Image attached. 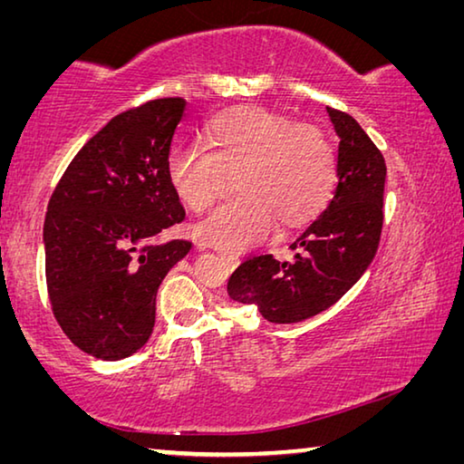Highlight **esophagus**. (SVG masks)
<instances>
[{
	"mask_svg": "<svg viewBox=\"0 0 464 464\" xmlns=\"http://www.w3.org/2000/svg\"><path fill=\"white\" fill-rule=\"evenodd\" d=\"M223 262L229 266V268H237L239 266V256L237 254H229V251H221Z\"/></svg>",
	"mask_w": 464,
	"mask_h": 464,
	"instance_id": "obj_1",
	"label": "esophagus"
}]
</instances>
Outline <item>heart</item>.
Listing matches in <instances>:
<instances>
[{
    "instance_id": "b5f03b06",
    "label": "heart",
    "mask_w": 464,
    "mask_h": 464,
    "mask_svg": "<svg viewBox=\"0 0 464 464\" xmlns=\"http://www.w3.org/2000/svg\"><path fill=\"white\" fill-rule=\"evenodd\" d=\"M202 143L176 147L168 157V178L192 213H204L235 176L239 194L196 231L208 246L247 249L268 237L276 221L285 229L303 227L332 200L337 155L315 124L264 108H237L210 121Z\"/></svg>"
}]
</instances>
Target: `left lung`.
<instances>
[{"mask_svg": "<svg viewBox=\"0 0 464 464\" xmlns=\"http://www.w3.org/2000/svg\"><path fill=\"white\" fill-rule=\"evenodd\" d=\"M337 137V186L327 208L293 243L295 260L247 257L227 282L233 301L270 324H298L335 304L371 266L382 231L387 166L381 149L342 110L327 108Z\"/></svg>", "mask_w": 464, "mask_h": 464, "instance_id": "obj_1", "label": "left lung"}]
</instances>
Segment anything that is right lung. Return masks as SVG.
Here are the masks:
<instances>
[{"label": "right lung", "instance_id": "obj_1", "mask_svg": "<svg viewBox=\"0 0 464 464\" xmlns=\"http://www.w3.org/2000/svg\"><path fill=\"white\" fill-rule=\"evenodd\" d=\"M186 100L160 98L114 116L69 163L44 217L53 315L85 354L122 360L153 334L155 296L192 249L161 241L184 221L168 157Z\"/></svg>", "mask_w": 464, "mask_h": 464}]
</instances>
